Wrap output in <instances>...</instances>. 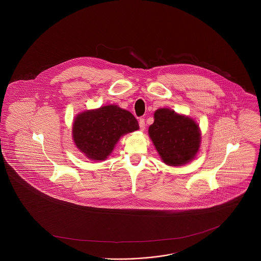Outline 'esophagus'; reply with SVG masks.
Masks as SVG:
<instances>
[{
  "mask_svg": "<svg viewBox=\"0 0 261 261\" xmlns=\"http://www.w3.org/2000/svg\"><path fill=\"white\" fill-rule=\"evenodd\" d=\"M139 125H140V129H141L142 131H144V129H145V122H144V119H141L139 120Z\"/></svg>",
  "mask_w": 261,
  "mask_h": 261,
  "instance_id": "1",
  "label": "esophagus"
}]
</instances>
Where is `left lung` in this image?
<instances>
[{
  "label": "left lung",
  "instance_id": "8db88e82",
  "mask_svg": "<svg viewBox=\"0 0 261 261\" xmlns=\"http://www.w3.org/2000/svg\"><path fill=\"white\" fill-rule=\"evenodd\" d=\"M148 135L167 166L189 164L196 157L201 145V130L197 122L168 108L155 111Z\"/></svg>",
  "mask_w": 261,
  "mask_h": 261
}]
</instances>
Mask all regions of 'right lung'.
Returning a JSON list of instances; mask_svg holds the SVG:
<instances>
[{"label":"right lung","instance_id":"add662e5","mask_svg":"<svg viewBox=\"0 0 261 261\" xmlns=\"http://www.w3.org/2000/svg\"><path fill=\"white\" fill-rule=\"evenodd\" d=\"M134 116L118 105H106L86 110L74 118L72 141L89 160L100 162L108 158L124 135L139 130Z\"/></svg>","mask_w":261,"mask_h":261}]
</instances>
